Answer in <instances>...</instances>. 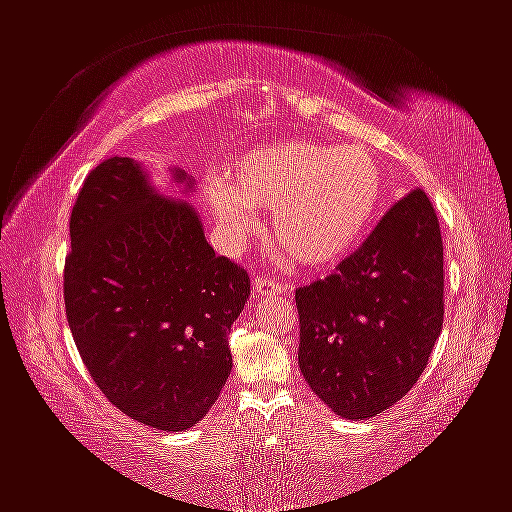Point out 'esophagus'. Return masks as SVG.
<instances>
[{"mask_svg": "<svg viewBox=\"0 0 512 512\" xmlns=\"http://www.w3.org/2000/svg\"><path fill=\"white\" fill-rule=\"evenodd\" d=\"M280 292H282V285L276 280H271V278H255L253 280L255 296H266V299H271V296H276Z\"/></svg>", "mask_w": 512, "mask_h": 512, "instance_id": "1", "label": "esophagus"}]
</instances>
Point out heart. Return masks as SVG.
Segmentation results:
<instances>
[{
    "label": "heart",
    "instance_id": "1",
    "mask_svg": "<svg viewBox=\"0 0 512 512\" xmlns=\"http://www.w3.org/2000/svg\"><path fill=\"white\" fill-rule=\"evenodd\" d=\"M386 193V167L363 142L285 140L248 151L209 188L227 234L257 230L253 209L273 211V234L296 262L333 269L370 234Z\"/></svg>",
    "mask_w": 512,
    "mask_h": 512
}]
</instances>
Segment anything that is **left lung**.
<instances>
[{
	"instance_id": "8db88e82",
	"label": "left lung",
	"mask_w": 512,
	"mask_h": 512,
	"mask_svg": "<svg viewBox=\"0 0 512 512\" xmlns=\"http://www.w3.org/2000/svg\"><path fill=\"white\" fill-rule=\"evenodd\" d=\"M299 365L342 418L393 407L425 370L444 324V246L423 190L379 220L329 278L299 287Z\"/></svg>"
}]
</instances>
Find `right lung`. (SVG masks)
<instances>
[{"label":"right lung","mask_w":512,"mask_h":512,"mask_svg":"<svg viewBox=\"0 0 512 512\" xmlns=\"http://www.w3.org/2000/svg\"><path fill=\"white\" fill-rule=\"evenodd\" d=\"M112 156L71 213L66 317L91 379L133 421L181 432L207 416L232 372L227 347L250 296L248 273L216 257L186 197L195 181Z\"/></svg>","instance_id":"obj_1"}]
</instances>
